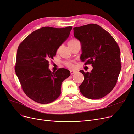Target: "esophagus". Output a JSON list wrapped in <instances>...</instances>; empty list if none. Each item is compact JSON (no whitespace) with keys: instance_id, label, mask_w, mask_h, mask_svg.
Returning <instances> with one entry per match:
<instances>
[{"instance_id":"esophagus-1","label":"esophagus","mask_w":134,"mask_h":134,"mask_svg":"<svg viewBox=\"0 0 134 134\" xmlns=\"http://www.w3.org/2000/svg\"><path fill=\"white\" fill-rule=\"evenodd\" d=\"M76 71H75V70H70V74H71V75H73V74H74L75 73H76Z\"/></svg>"}]
</instances>
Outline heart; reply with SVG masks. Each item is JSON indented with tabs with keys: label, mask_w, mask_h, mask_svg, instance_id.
Returning <instances> with one entry per match:
<instances>
[{
	"label": "heart",
	"mask_w": 134,
	"mask_h": 134,
	"mask_svg": "<svg viewBox=\"0 0 134 134\" xmlns=\"http://www.w3.org/2000/svg\"><path fill=\"white\" fill-rule=\"evenodd\" d=\"M77 41V40H76V39H72V40H70L68 42V45L70 46L71 45H72L73 43H74L75 42H76ZM65 65L67 67H68L69 68H73V64H71V63H66Z\"/></svg>",
	"instance_id": "1"
}]
</instances>
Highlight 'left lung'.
Instances as JSON below:
<instances>
[{
  "mask_svg": "<svg viewBox=\"0 0 134 134\" xmlns=\"http://www.w3.org/2000/svg\"><path fill=\"white\" fill-rule=\"evenodd\" d=\"M81 42V60L91 64L90 72L80 70L84 76L80 86L82 95L91 99H99L111 91L121 70V53L113 36L100 26L89 24L73 29Z\"/></svg>",
  "mask_w": 134,
  "mask_h": 134,
  "instance_id": "1",
  "label": "left lung"
}]
</instances>
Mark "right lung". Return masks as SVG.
<instances>
[{
	"mask_svg": "<svg viewBox=\"0 0 134 134\" xmlns=\"http://www.w3.org/2000/svg\"><path fill=\"white\" fill-rule=\"evenodd\" d=\"M72 28L42 27L27 36L18 46L15 72L24 92L37 103L48 104L56 100L61 93L63 81L70 76L66 69L52 72L49 66Z\"/></svg>",
	"mask_w": 134,
	"mask_h": 134,
	"instance_id": "add662e5",
	"label": "right lung"
}]
</instances>
